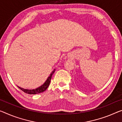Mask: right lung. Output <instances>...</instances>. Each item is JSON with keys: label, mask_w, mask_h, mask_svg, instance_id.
<instances>
[{"label": "right lung", "mask_w": 122, "mask_h": 122, "mask_svg": "<svg viewBox=\"0 0 122 122\" xmlns=\"http://www.w3.org/2000/svg\"><path fill=\"white\" fill-rule=\"evenodd\" d=\"M55 71V69L53 71H52L51 74L50 76L48 77L47 79V80L46 81V82H45V83L43 84L41 86H40V87L37 88H36L35 89H26L18 87H18L19 88L20 90H22V91L24 92V93L29 94H36L44 92V91H45L47 89L48 86H49V85L51 82V80L52 78V75L54 74Z\"/></svg>", "instance_id": "add662e5"}]
</instances>
